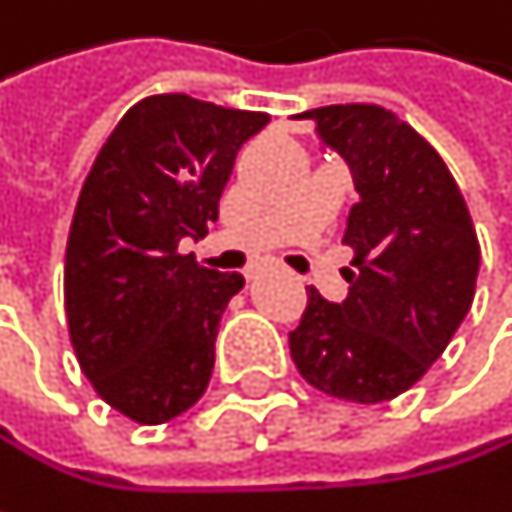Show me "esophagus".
Returning <instances> with one entry per match:
<instances>
[{"label": "esophagus", "mask_w": 512, "mask_h": 512, "mask_svg": "<svg viewBox=\"0 0 512 512\" xmlns=\"http://www.w3.org/2000/svg\"><path fill=\"white\" fill-rule=\"evenodd\" d=\"M257 275V269H249V278H255Z\"/></svg>", "instance_id": "1"}]
</instances>
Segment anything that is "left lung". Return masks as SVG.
Returning <instances> with one entry per match:
<instances>
[{"instance_id":"8db88e82","label":"left lung","mask_w":512,"mask_h":512,"mask_svg":"<svg viewBox=\"0 0 512 512\" xmlns=\"http://www.w3.org/2000/svg\"><path fill=\"white\" fill-rule=\"evenodd\" d=\"M314 124L320 154H338L358 201L344 243L356 249L347 299L308 287L290 356L305 382L350 403H382L412 388L465 320L480 246L460 186L397 115L323 106L296 115Z\"/></svg>"}]
</instances>
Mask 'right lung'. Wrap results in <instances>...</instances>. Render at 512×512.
Segmentation results:
<instances>
[{
  "label": "right lung",
  "mask_w": 512,
  "mask_h": 512,
  "mask_svg": "<svg viewBox=\"0 0 512 512\" xmlns=\"http://www.w3.org/2000/svg\"><path fill=\"white\" fill-rule=\"evenodd\" d=\"M269 115L186 94L139 100L94 159L70 225L64 311L82 373L139 424H162L204 394L219 320L240 272L180 255L219 219L234 156Z\"/></svg>",
  "instance_id": "1"
}]
</instances>
